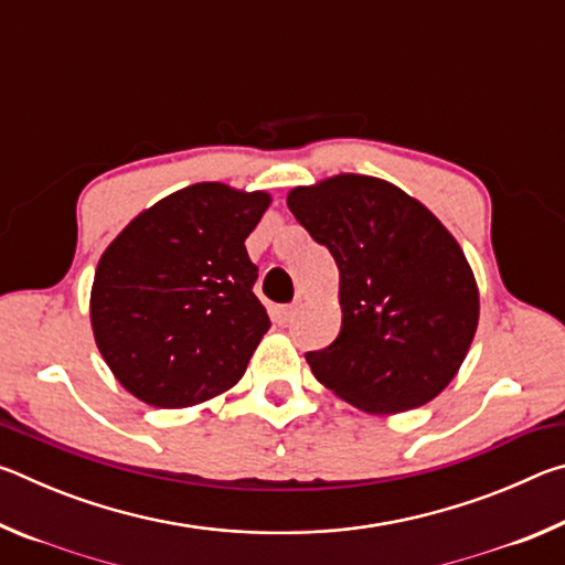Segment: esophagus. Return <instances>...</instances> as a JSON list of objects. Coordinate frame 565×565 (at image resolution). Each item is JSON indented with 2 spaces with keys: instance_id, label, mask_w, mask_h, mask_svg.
Wrapping results in <instances>:
<instances>
[{
  "instance_id": "34e87169",
  "label": "esophagus",
  "mask_w": 565,
  "mask_h": 565,
  "mask_svg": "<svg viewBox=\"0 0 565 565\" xmlns=\"http://www.w3.org/2000/svg\"><path fill=\"white\" fill-rule=\"evenodd\" d=\"M294 313H296L294 306H274L271 317H274L276 323H279V327H286V323L294 319Z\"/></svg>"
}]
</instances>
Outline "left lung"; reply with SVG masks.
Returning <instances> with one entry per match:
<instances>
[{
	"label": "left lung",
	"instance_id": "1",
	"mask_svg": "<svg viewBox=\"0 0 565 565\" xmlns=\"http://www.w3.org/2000/svg\"><path fill=\"white\" fill-rule=\"evenodd\" d=\"M286 204L341 274V333L306 353L311 374L376 416L434 401L461 369L481 311L454 234L404 189L366 174L294 186Z\"/></svg>",
	"mask_w": 565,
	"mask_h": 565
}]
</instances>
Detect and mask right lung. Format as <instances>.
Listing matches in <instances>:
<instances>
[{"label":"right lung","instance_id":"add662e5","mask_svg":"<svg viewBox=\"0 0 565 565\" xmlns=\"http://www.w3.org/2000/svg\"><path fill=\"white\" fill-rule=\"evenodd\" d=\"M269 204V191L199 181L134 216L104 248L92 331L131 396L186 408L238 384L271 327L244 246Z\"/></svg>","mask_w":565,"mask_h":565}]
</instances>
